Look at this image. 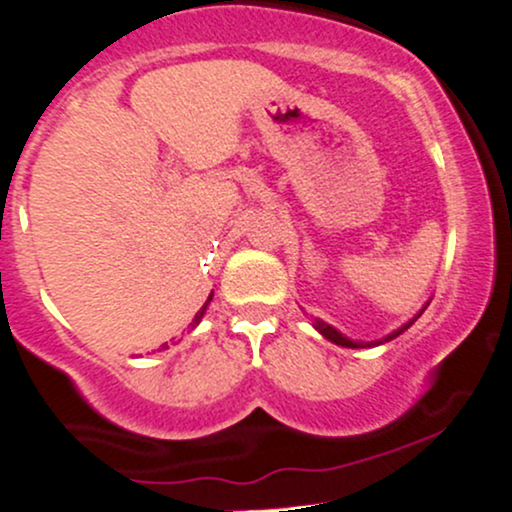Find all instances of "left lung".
<instances>
[{
    "mask_svg": "<svg viewBox=\"0 0 512 512\" xmlns=\"http://www.w3.org/2000/svg\"><path fill=\"white\" fill-rule=\"evenodd\" d=\"M422 314H424V309H422V311H419V314H417V316H414L410 323H405V326H402V328H398V330H395V333H390L386 340H378V342H354V340H347V338H345V335H342V333H338V330H335V328H330V326H326V323H321V321H316V323H314V326H316L318 330H321V335H326V338H328L330 342H335V345H342V347H369V345H381V342H388V340L398 338V335H402V333H405V330H407V328H410V326H412V323H414V321H417V318H419V316H422Z\"/></svg>",
    "mask_w": 512,
    "mask_h": 512,
    "instance_id": "1",
    "label": "left lung"
}]
</instances>
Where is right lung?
I'll list each match as a JSON object with an SVG mask.
<instances>
[{
	"mask_svg": "<svg viewBox=\"0 0 512 512\" xmlns=\"http://www.w3.org/2000/svg\"><path fill=\"white\" fill-rule=\"evenodd\" d=\"M210 297H213V294H210ZM210 297L206 299V304H203V306H201V311H198V314L194 316V326H196V323H198V321H201V316H203V314H206V306H208V302H210Z\"/></svg>",
	"mask_w": 512,
	"mask_h": 512,
	"instance_id": "1",
	"label": "right lung"
}]
</instances>
